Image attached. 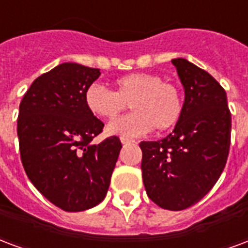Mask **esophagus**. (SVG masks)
Masks as SVG:
<instances>
[{
    "mask_svg": "<svg viewBox=\"0 0 248 248\" xmlns=\"http://www.w3.org/2000/svg\"><path fill=\"white\" fill-rule=\"evenodd\" d=\"M121 142H122V144H127V143H134L135 140L131 138H127V137H121Z\"/></svg>",
    "mask_w": 248,
    "mask_h": 248,
    "instance_id": "34e87169",
    "label": "esophagus"
}]
</instances>
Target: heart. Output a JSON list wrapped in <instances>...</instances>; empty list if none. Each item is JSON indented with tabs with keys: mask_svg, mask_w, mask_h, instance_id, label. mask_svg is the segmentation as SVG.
I'll return each instance as SVG.
<instances>
[{
	"mask_svg": "<svg viewBox=\"0 0 248 248\" xmlns=\"http://www.w3.org/2000/svg\"><path fill=\"white\" fill-rule=\"evenodd\" d=\"M114 87L115 92L92 84L84 96L88 110L98 118H117L127 105L134 110L108 126L111 135L137 137L152 129L166 131L180 121L184 109L180 89L159 75L130 73L117 78Z\"/></svg>",
	"mask_w": 248,
	"mask_h": 248,
	"instance_id": "heart-1",
	"label": "heart"
}]
</instances>
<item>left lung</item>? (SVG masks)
<instances>
[{
    "label": "left lung",
    "mask_w": 248,
    "mask_h": 248,
    "mask_svg": "<svg viewBox=\"0 0 248 248\" xmlns=\"http://www.w3.org/2000/svg\"><path fill=\"white\" fill-rule=\"evenodd\" d=\"M172 64L184 87V109L173 131L156 142H140L147 196L167 210L199 202L226 166L232 114L219 82L186 59Z\"/></svg>",
    "instance_id": "1"
}]
</instances>
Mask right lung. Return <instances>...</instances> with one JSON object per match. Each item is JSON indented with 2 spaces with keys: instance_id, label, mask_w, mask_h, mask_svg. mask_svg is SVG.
I'll return each mask as SVG.
<instances>
[{
  "instance_id": "right-lung-1",
  "label": "right lung",
  "mask_w": 248,
  "mask_h": 248,
  "mask_svg": "<svg viewBox=\"0 0 248 248\" xmlns=\"http://www.w3.org/2000/svg\"><path fill=\"white\" fill-rule=\"evenodd\" d=\"M100 69L63 63L34 80L19 105L16 133L27 177L49 202L82 212L105 199L122 148L118 137L92 140L104 124L85 105Z\"/></svg>"
}]
</instances>
